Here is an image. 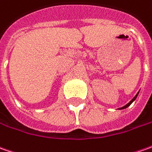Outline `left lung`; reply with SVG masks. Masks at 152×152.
Returning <instances> with one entry per match:
<instances>
[{
  "label": "left lung",
  "instance_id": "obj_1",
  "mask_svg": "<svg viewBox=\"0 0 152 152\" xmlns=\"http://www.w3.org/2000/svg\"><path fill=\"white\" fill-rule=\"evenodd\" d=\"M138 95H139V92H138L137 94H136V96H135L134 97V98H133V99H132L131 101H130V102H129V103H128V104H127V105H125V106H124V107H123L118 108V109H119V110H122V109H124V108H127V107H129V106H130V105H131V103H132V102H134V100H135V99H136V98H137Z\"/></svg>",
  "mask_w": 152,
  "mask_h": 152
}]
</instances>
